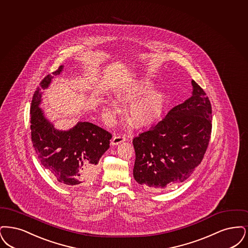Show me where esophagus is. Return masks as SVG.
I'll use <instances>...</instances> for the list:
<instances>
[{"instance_id":"34e87169","label":"esophagus","mask_w":248,"mask_h":248,"mask_svg":"<svg viewBox=\"0 0 248 248\" xmlns=\"http://www.w3.org/2000/svg\"><path fill=\"white\" fill-rule=\"evenodd\" d=\"M126 140H127V137L125 135H116L112 139V144L113 145H117V144L121 143V142H123V141H125Z\"/></svg>"}]
</instances>
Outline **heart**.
Returning <instances> with one entry per match:
<instances>
[{
    "mask_svg": "<svg viewBox=\"0 0 248 248\" xmlns=\"http://www.w3.org/2000/svg\"><path fill=\"white\" fill-rule=\"evenodd\" d=\"M153 87L154 83L150 78H140L121 84L115 91V96L120 103L135 102L128 111V119L136 128L153 125L161 118L168 105V94L164 91H151ZM117 101L114 99L105 100L104 111L111 114L118 112Z\"/></svg>",
    "mask_w": 248,
    "mask_h": 248,
    "instance_id": "1",
    "label": "heart"
}]
</instances>
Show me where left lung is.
<instances>
[{
    "label": "left lung",
    "instance_id": "8db88e82",
    "mask_svg": "<svg viewBox=\"0 0 248 248\" xmlns=\"http://www.w3.org/2000/svg\"><path fill=\"white\" fill-rule=\"evenodd\" d=\"M193 94L135 137L133 177L150 191L183 183L204 158L212 129L211 104L192 80Z\"/></svg>",
    "mask_w": 248,
    "mask_h": 248
}]
</instances>
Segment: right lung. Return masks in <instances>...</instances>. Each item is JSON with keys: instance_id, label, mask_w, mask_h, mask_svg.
<instances>
[{"instance_id": "add662e5", "label": "right lung", "mask_w": 248, "mask_h": 248, "mask_svg": "<svg viewBox=\"0 0 248 248\" xmlns=\"http://www.w3.org/2000/svg\"><path fill=\"white\" fill-rule=\"evenodd\" d=\"M62 70L60 65L52 75L46 76L33 94L31 140L41 164L57 182L67 187H86L96 178L98 163L109 148L112 134L90 122H78L69 130H59L45 119L39 108L43 91Z\"/></svg>"}]
</instances>
